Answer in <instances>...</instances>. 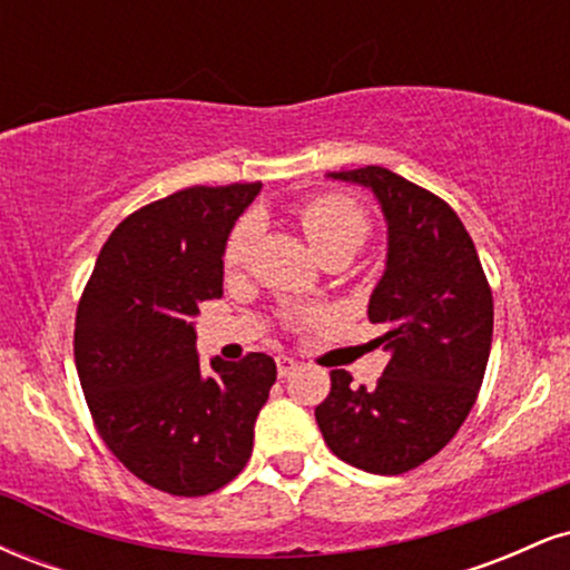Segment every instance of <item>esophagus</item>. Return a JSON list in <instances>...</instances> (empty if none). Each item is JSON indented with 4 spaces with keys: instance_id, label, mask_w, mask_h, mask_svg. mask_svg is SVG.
I'll return each mask as SVG.
<instances>
[{
    "instance_id": "34e87169",
    "label": "esophagus",
    "mask_w": 570,
    "mask_h": 570,
    "mask_svg": "<svg viewBox=\"0 0 570 570\" xmlns=\"http://www.w3.org/2000/svg\"><path fill=\"white\" fill-rule=\"evenodd\" d=\"M276 367H278V375L281 377H289L294 370H297V362H294L292 356H278L276 358Z\"/></svg>"
}]
</instances>
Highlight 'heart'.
I'll use <instances>...</instances> for the list:
<instances>
[{
    "mask_svg": "<svg viewBox=\"0 0 570 570\" xmlns=\"http://www.w3.org/2000/svg\"><path fill=\"white\" fill-rule=\"evenodd\" d=\"M299 225H303L305 238L311 240V246L316 248V254L322 259L332 257V254H353L362 248L364 240L370 235V217L356 200L348 195L330 193L318 195L303 203L297 212ZM259 233H263V222L257 214H246L238 219V225L233 227L227 235L225 244V267L230 273L244 271L252 263V254L257 248ZM318 318V311H297L292 313V324H313Z\"/></svg>",
    "mask_w": 570,
    "mask_h": 570,
    "instance_id": "obj_1",
    "label": "heart"
}]
</instances>
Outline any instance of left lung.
I'll return each mask as SVG.
<instances>
[{
    "instance_id": "1",
    "label": "left lung",
    "mask_w": 570,
    "mask_h": 570,
    "mask_svg": "<svg viewBox=\"0 0 570 570\" xmlns=\"http://www.w3.org/2000/svg\"><path fill=\"white\" fill-rule=\"evenodd\" d=\"M370 187L389 225L383 278L367 316L389 364L372 389L332 370L316 407L324 442L340 461L372 474H404L455 436L472 412L493 340V294L472 235L442 198L389 168L335 171Z\"/></svg>"
}]
</instances>
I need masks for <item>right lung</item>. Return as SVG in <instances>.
Listing matches in <instances>:
<instances>
[{
	"label": "right lung",
	"mask_w": 570,
	"mask_h": 570,
	"mask_svg": "<svg viewBox=\"0 0 570 570\" xmlns=\"http://www.w3.org/2000/svg\"><path fill=\"white\" fill-rule=\"evenodd\" d=\"M259 181L187 187L115 227L75 322L90 415L117 461L171 495H208L240 474L276 362L248 353L200 367L195 316L222 297V254Z\"/></svg>",
	"instance_id": "add662e5"
}]
</instances>
